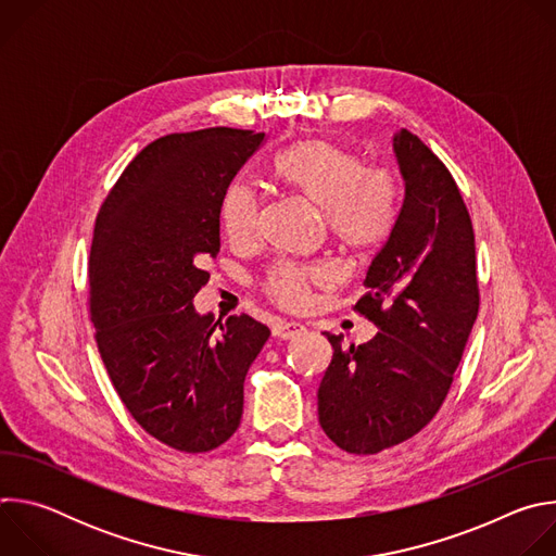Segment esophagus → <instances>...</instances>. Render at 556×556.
I'll return each instance as SVG.
<instances>
[{"mask_svg": "<svg viewBox=\"0 0 556 556\" xmlns=\"http://www.w3.org/2000/svg\"><path fill=\"white\" fill-rule=\"evenodd\" d=\"M303 330H305V328H303L301 324H296V321H277V324L273 326V334H275L277 339H283V341H288V339H292V337H299Z\"/></svg>", "mask_w": 556, "mask_h": 556, "instance_id": "34e87169", "label": "esophagus"}]
</instances>
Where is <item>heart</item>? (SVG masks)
I'll return each instance as SVG.
<instances>
[{"mask_svg": "<svg viewBox=\"0 0 556 556\" xmlns=\"http://www.w3.org/2000/svg\"><path fill=\"white\" fill-rule=\"evenodd\" d=\"M275 176L324 211L334 240L350 253L378 249L393 228L399 191L387 172H363L358 157L330 138H305L275 161ZM260 224V202L251 187L232 185L222 202V226L235 242L251 240ZM326 264H279L268 273L266 292L281 307H301L314 283L332 279Z\"/></svg>", "mask_w": 556, "mask_h": 556, "instance_id": "1", "label": "heart"}]
</instances>
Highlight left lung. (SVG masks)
Returning <instances> with one entry per match:
<instances>
[{"instance_id":"left-lung-1","label":"left lung","mask_w":556,"mask_h":556,"mask_svg":"<svg viewBox=\"0 0 556 556\" xmlns=\"http://www.w3.org/2000/svg\"><path fill=\"white\" fill-rule=\"evenodd\" d=\"M393 153L403 206L354 305L378 332L363 345L326 332L334 354L316 393L326 435L354 455L431 422L480 309L472 224L453 176L407 129L393 134Z\"/></svg>"}]
</instances>
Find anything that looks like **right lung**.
<instances>
[{"label": "right lung", "instance_id": "1", "mask_svg": "<svg viewBox=\"0 0 556 556\" xmlns=\"http://www.w3.org/2000/svg\"><path fill=\"white\" fill-rule=\"evenodd\" d=\"M266 134L208 127L147 144L105 198L90 251V314L105 369L155 440L206 453L240 427L244 380L270 330L215 321L193 296L219 253L228 185Z\"/></svg>", "mask_w": 556, "mask_h": 556}]
</instances>
